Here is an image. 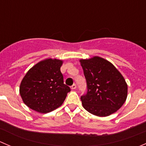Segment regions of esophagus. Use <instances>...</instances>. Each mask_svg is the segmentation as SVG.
Returning a JSON list of instances; mask_svg holds the SVG:
<instances>
[{"label": "esophagus", "mask_w": 146, "mask_h": 146, "mask_svg": "<svg viewBox=\"0 0 146 146\" xmlns=\"http://www.w3.org/2000/svg\"><path fill=\"white\" fill-rule=\"evenodd\" d=\"M76 88V84H73L71 87H70V89L71 90H75Z\"/></svg>", "instance_id": "1"}]
</instances>
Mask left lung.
Listing matches in <instances>:
<instances>
[{"mask_svg": "<svg viewBox=\"0 0 146 146\" xmlns=\"http://www.w3.org/2000/svg\"><path fill=\"white\" fill-rule=\"evenodd\" d=\"M79 61L88 85V92L80 98L84 109L100 117L117 112L128 94L127 83L121 73L111 62L98 56Z\"/></svg>", "mask_w": 146, "mask_h": 146, "instance_id": "obj_1", "label": "left lung"}]
</instances>
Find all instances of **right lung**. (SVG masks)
<instances>
[{"label": "right lung", "instance_id": "obj_1", "mask_svg": "<svg viewBox=\"0 0 146 146\" xmlns=\"http://www.w3.org/2000/svg\"><path fill=\"white\" fill-rule=\"evenodd\" d=\"M63 63L61 59L45 58L27 72L20 83V94L29 108L46 114L62 105L70 91L64 84L60 70Z\"/></svg>", "mask_w": 146, "mask_h": 146}]
</instances>
